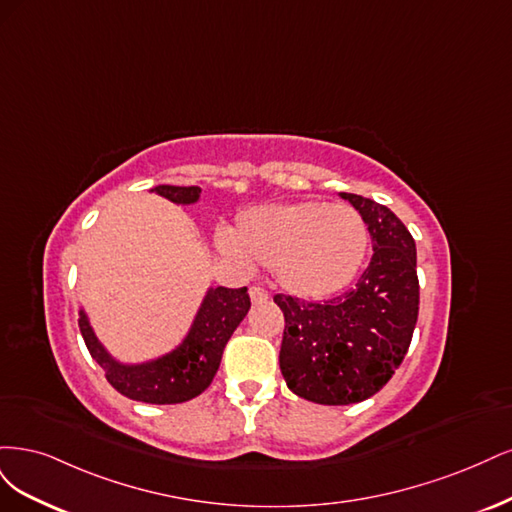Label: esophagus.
Instances as JSON below:
<instances>
[{
    "instance_id": "1",
    "label": "esophagus",
    "mask_w": 512,
    "mask_h": 512,
    "mask_svg": "<svg viewBox=\"0 0 512 512\" xmlns=\"http://www.w3.org/2000/svg\"><path fill=\"white\" fill-rule=\"evenodd\" d=\"M249 295H251V300H253L255 304H259V302H268V298H270L268 291H263L261 287H251V289H249Z\"/></svg>"
}]
</instances>
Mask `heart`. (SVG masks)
<instances>
[{
	"instance_id": "1",
	"label": "heart",
	"mask_w": 512,
	"mask_h": 512,
	"mask_svg": "<svg viewBox=\"0 0 512 512\" xmlns=\"http://www.w3.org/2000/svg\"><path fill=\"white\" fill-rule=\"evenodd\" d=\"M368 240V225L353 206L300 200L240 212L227 251L272 268L295 298L321 300L351 285Z\"/></svg>"
}]
</instances>
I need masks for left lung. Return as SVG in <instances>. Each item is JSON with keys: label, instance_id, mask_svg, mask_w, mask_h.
I'll use <instances>...</instances> for the list:
<instances>
[{"label": "left lung", "instance_id": "8db88e82", "mask_svg": "<svg viewBox=\"0 0 512 512\" xmlns=\"http://www.w3.org/2000/svg\"><path fill=\"white\" fill-rule=\"evenodd\" d=\"M364 217L372 259L334 300L276 293L285 315L280 372L304 400L346 406L372 398L400 368L419 317L417 246L406 225L370 197L340 193Z\"/></svg>", "mask_w": 512, "mask_h": 512}]
</instances>
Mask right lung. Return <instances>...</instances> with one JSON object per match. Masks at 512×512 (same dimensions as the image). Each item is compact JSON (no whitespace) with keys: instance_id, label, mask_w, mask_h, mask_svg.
<instances>
[{"instance_id":"1","label":"right lung","mask_w":512,"mask_h":512,"mask_svg":"<svg viewBox=\"0 0 512 512\" xmlns=\"http://www.w3.org/2000/svg\"><path fill=\"white\" fill-rule=\"evenodd\" d=\"M153 191L174 204H193L202 189L159 185ZM249 308L251 298L246 287L210 289L185 342L170 355L142 366H123L114 361L95 338L85 312H80L78 327L91 357L106 370L108 383L121 395L146 404H180L208 389L219 370L227 340Z\"/></svg>"}]
</instances>
